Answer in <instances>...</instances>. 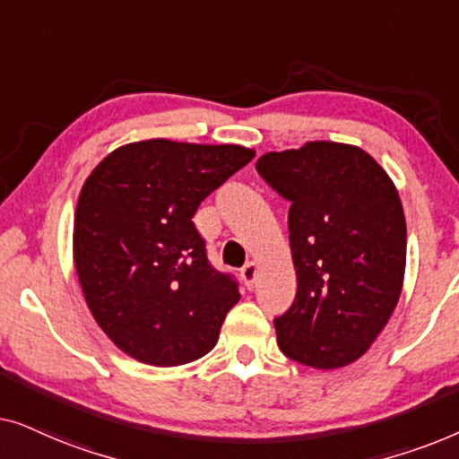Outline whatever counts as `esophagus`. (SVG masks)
Instances as JSON below:
<instances>
[{"label":"esophagus","mask_w":459,"mask_h":459,"mask_svg":"<svg viewBox=\"0 0 459 459\" xmlns=\"http://www.w3.org/2000/svg\"><path fill=\"white\" fill-rule=\"evenodd\" d=\"M240 275H242L244 284H247L248 290H253V286H255V280H256V265H255V263H253V261L247 263V265L242 267Z\"/></svg>","instance_id":"esophagus-1"}]
</instances>
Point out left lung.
<instances>
[{
	"mask_svg": "<svg viewBox=\"0 0 459 459\" xmlns=\"http://www.w3.org/2000/svg\"><path fill=\"white\" fill-rule=\"evenodd\" d=\"M256 171L290 203L297 297L273 319L281 353L317 369L349 366L385 328L403 286L399 194L372 156L336 142L263 154Z\"/></svg>",
	"mask_w": 459,
	"mask_h": 459,
	"instance_id": "1",
	"label": "left lung"
}]
</instances>
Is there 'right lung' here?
I'll use <instances>...</instances> for the list:
<instances>
[{
  "label": "right lung",
  "instance_id": "right-lung-1",
  "mask_svg": "<svg viewBox=\"0 0 459 459\" xmlns=\"http://www.w3.org/2000/svg\"><path fill=\"white\" fill-rule=\"evenodd\" d=\"M253 156L242 146L146 140L115 150L87 178L74 267L98 325L134 359L181 366L217 344L240 288L211 265L192 217Z\"/></svg>",
  "mask_w": 459,
  "mask_h": 459
}]
</instances>
